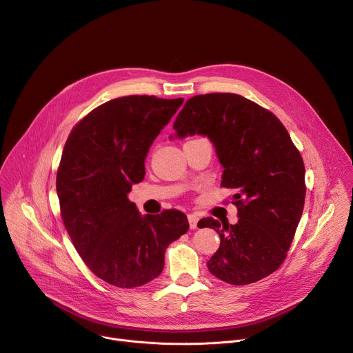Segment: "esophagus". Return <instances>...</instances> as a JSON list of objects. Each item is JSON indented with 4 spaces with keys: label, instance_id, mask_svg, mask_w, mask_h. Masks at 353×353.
<instances>
[{
    "label": "esophagus",
    "instance_id": "esophagus-1",
    "mask_svg": "<svg viewBox=\"0 0 353 353\" xmlns=\"http://www.w3.org/2000/svg\"><path fill=\"white\" fill-rule=\"evenodd\" d=\"M187 217H189L190 228H192V230H196V228H197V223H199V216H197V214H189Z\"/></svg>",
    "mask_w": 353,
    "mask_h": 353
}]
</instances>
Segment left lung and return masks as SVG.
Wrapping results in <instances>:
<instances>
[{
    "label": "left lung",
    "instance_id": "1",
    "mask_svg": "<svg viewBox=\"0 0 353 353\" xmlns=\"http://www.w3.org/2000/svg\"><path fill=\"white\" fill-rule=\"evenodd\" d=\"M174 137L201 134L224 169L221 185L237 190V224L199 221L219 232L208 271L231 285L256 283L279 268L294 240L305 203L303 160L270 110L236 93H207L185 102ZM173 139V136H170Z\"/></svg>",
    "mask_w": 353,
    "mask_h": 353
}]
</instances>
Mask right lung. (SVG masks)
Returning <instances> with one entry per match:
<instances>
[{"label": "right lung", "instance_id": "1", "mask_svg": "<svg viewBox=\"0 0 353 353\" xmlns=\"http://www.w3.org/2000/svg\"><path fill=\"white\" fill-rule=\"evenodd\" d=\"M132 95L88 113L70 132L57 173L65 228L89 270L119 288L142 287L164 267V251L189 230L179 210L140 216L128 194L145 177L153 140L183 103Z\"/></svg>", "mask_w": 353, "mask_h": 353}]
</instances>
